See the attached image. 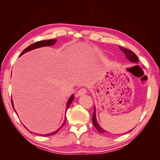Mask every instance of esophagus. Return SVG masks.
Wrapping results in <instances>:
<instances>
[{
	"instance_id": "34e87169",
	"label": "esophagus",
	"mask_w": 160,
	"mask_h": 160,
	"mask_svg": "<svg viewBox=\"0 0 160 160\" xmlns=\"http://www.w3.org/2000/svg\"><path fill=\"white\" fill-rule=\"evenodd\" d=\"M87 89H85V88H81V89L80 90H78V93L76 94L77 96H83V95L86 94L87 93Z\"/></svg>"
}]
</instances>
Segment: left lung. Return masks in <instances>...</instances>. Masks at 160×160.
Wrapping results in <instances>:
<instances>
[{
  "mask_svg": "<svg viewBox=\"0 0 160 160\" xmlns=\"http://www.w3.org/2000/svg\"><path fill=\"white\" fill-rule=\"evenodd\" d=\"M120 47V49L121 51L123 52V53L125 54L126 57L127 58L131 61V62H135V63H138V56L135 55V54L132 52L131 50H129L128 49H126L123 47H121V46H119ZM92 120H93V124L94 125V127H96V128L98 130V131L100 132V133H102L104 132H107L106 131L103 130L102 128L98 123L97 122L96 120V110H95L94 108V113H93V115L92 117ZM132 131V130H131Z\"/></svg>",
  "mask_w": 160,
  "mask_h": 160,
  "instance_id": "left-lung-1",
  "label": "left lung"
}]
</instances>
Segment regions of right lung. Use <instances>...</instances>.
Here are the masks:
<instances>
[{
  "mask_svg": "<svg viewBox=\"0 0 160 160\" xmlns=\"http://www.w3.org/2000/svg\"><path fill=\"white\" fill-rule=\"evenodd\" d=\"M56 40H55V39H52V40H40V41H38V42H35V43H33V44H32V45H29V47H27L26 49H24L23 51H22V52L21 53V55H22L23 53H26V52H29V51H31V50H33V49H36V48H38V47H45V46H51V45H54V44L56 43ZM20 55V56H21ZM73 98H74V96L73 95H72V96H71L70 98H69V99L68 100V102H67V110L68 109V108H69V107H70V105H71V102H72V101L73 100ZM12 107H13V109H14V107H13V101H12ZM15 110V109H14ZM65 122H66V118H65V120H64V123L62 124V125L61 126V127L58 129L57 131H54V132H52V133H49V134H45V135H42V136H49V135H54V134H56L57 132H58L60 130V128H62L63 126L64 125V124H65ZM38 135H40V134H38Z\"/></svg>",
  "mask_w": 160,
  "mask_h": 160,
  "instance_id": "1",
  "label": "right lung"
}]
</instances>
